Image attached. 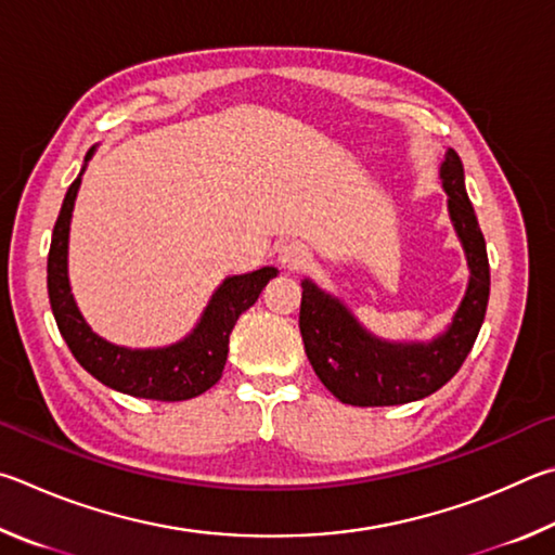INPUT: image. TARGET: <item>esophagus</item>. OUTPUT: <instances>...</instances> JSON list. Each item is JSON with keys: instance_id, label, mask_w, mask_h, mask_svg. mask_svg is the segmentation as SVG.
Returning a JSON list of instances; mask_svg holds the SVG:
<instances>
[{"instance_id": "1", "label": "esophagus", "mask_w": 555, "mask_h": 555, "mask_svg": "<svg viewBox=\"0 0 555 555\" xmlns=\"http://www.w3.org/2000/svg\"><path fill=\"white\" fill-rule=\"evenodd\" d=\"M278 262L287 270H299L309 262V253L302 243H297V241L285 243V246L278 250Z\"/></svg>"}]
</instances>
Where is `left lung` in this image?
I'll return each instance as SVG.
<instances>
[{"mask_svg": "<svg viewBox=\"0 0 555 555\" xmlns=\"http://www.w3.org/2000/svg\"><path fill=\"white\" fill-rule=\"evenodd\" d=\"M449 217L468 260V287L451 324L429 341H387L367 332L336 295L302 280L299 332L319 380L344 404L392 406L424 400L459 373L478 338L490 299V262L478 217L465 192L459 153L446 149L439 168Z\"/></svg>", "mask_w": 555, "mask_h": 555, "instance_id": "left-lung-1", "label": "left lung"}]
</instances>
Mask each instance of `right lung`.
I'll list each match as a JSON object with an SVG mask.
<instances>
[{"mask_svg": "<svg viewBox=\"0 0 555 555\" xmlns=\"http://www.w3.org/2000/svg\"><path fill=\"white\" fill-rule=\"evenodd\" d=\"M96 145L85 155V165L77 180L67 188L61 214H57L51 250H48V297L55 324L61 328L67 348L87 373L116 392L143 397L158 402H182L207 392L219 383L229 356V336L238 317L256 305L278 268H260L246 275H231L214 289L204 307L199 322L192 332L170 346L129 348L106 341L92 332L80 307H77L67 275V243H70V221L80 190L82 172L92 160Z\"/></svg>", "mask_w": 555, "mask_h": 555, "instance_id": "right-lung-1", "label": "right lung"}]
</instances>
